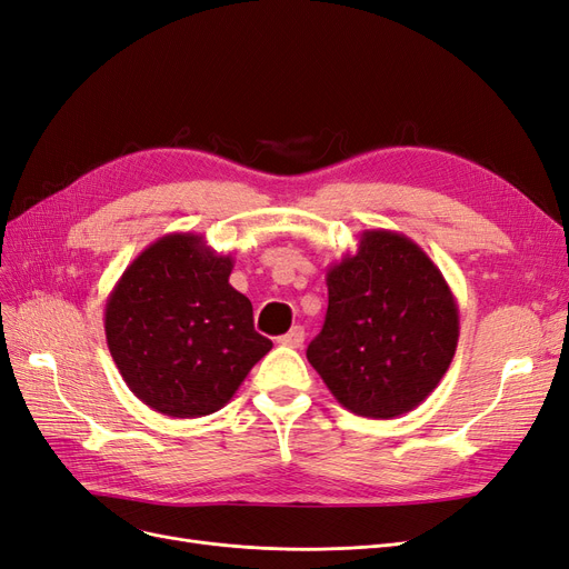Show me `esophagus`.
I'll list each match as a JSON object with an SVG mask.
<instances>
[{
  "mask_svg": "<svg viewBox=\"0 0 569 569\" xmlns=\"http://www.w3.org/2000/svg\"><path fill=\"white\" fill-rule=\"evenodd\" d=\"M303 337H306L303 327H301V325H295L287 335L280 337V343H282V347H289V349H299L301 343H303Z\"/></svg>",
  "mask_w": 569,
  "mask_h": 569,
  "instance_id": "obj_1",
  "label": "esophagus"
}]
</instances>
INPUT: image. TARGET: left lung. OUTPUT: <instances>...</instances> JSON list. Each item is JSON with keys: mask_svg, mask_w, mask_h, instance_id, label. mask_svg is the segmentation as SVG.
Listing matches in <instances>:
<instances>
[{"mask_svg": "<svg viewBox=\"0 0 569 569\" xmlns=\"http://www.w3.org/2000/svg\"><path fill=\"white\" fill-rule=\"evenodd\" d=\"M327 316L306 358L356 416L389 420L418 408L456 356L458 303L410 237L363 230L327 268Z\"/></svg>", "mask_w": 569, "mask_h": 569, "instance_id": "left-lung-1", "label": "left lung"}]
</instances>
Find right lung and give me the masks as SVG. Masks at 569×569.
Masks as SVG:
<instances>
[{
  "instance_id": "1",
  "label": "right lung",
  "mask_w": 569,
  "mask_h": 569,
  "mask_svg": "<svg viewBox=\"0 0 569 569\" xmlns=\"http://www.w3.org/2000/svg\"><path fill=\"white\" fill-rule=\"evenodd\" d=\"M232 266L203 234L173 232L137 256L107 299L113 363L161 416H211L272 349L253 330L251 301L230 284Z\"/></svg>"
}]
</instances>
